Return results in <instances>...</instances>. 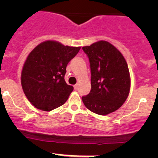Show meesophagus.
Returning a JSON list of instances; mask_svg holds the SVG:
<instances>
[{"mask_svg": "<svg viewBox=\"0 0 158 158\" xmlns=\"http://www.w3.org/2000/svg\"><path fill=\"white\" fill-rule=\"evenodd\" d=\"M78 89H79V84H76L74 85V89L75 90H78Z\"/></svg>", "mask_w": 158, "mask_h": 158, "instance_id": "1", "label": "esophagus"}]
</instances>
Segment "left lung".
Here are the masks:
<instances>
[{"mask_svg":"<svg viewBox=\"0 0 158 158\" xmlns=\"http://www.w3.org/2000/svg\"><path fill=\"white\" fill-rule=\"evenodd\" d=\"M91 69V91L82 99L87 109L106 115L118 109L130 91V74L126 61L113 45L98 41L82 47Z\"/></svg>","mask_w":158,"mask_h":158,"instance_id":"8db88e82","label":"left lung"}]
</instances>
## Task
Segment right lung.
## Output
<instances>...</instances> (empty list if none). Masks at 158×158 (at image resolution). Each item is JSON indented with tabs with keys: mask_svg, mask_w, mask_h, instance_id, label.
Listing matches in <instances>:
<instances>
[{
	"mask_svg": "<svg viewBox=\"0 0 158 158\" xmlns=\"http://www.w3.org/2000/svg\"><path fill=\"white\" fill-rule=\"evenodd\" d=\"M80 48L47 40L30 52L22 69L21 85L34 107L51 111L66 102L73 90L64 79L66 66Z\"/></svg>",
	"mask_w": 158,
	"mask_h": 158,
	"instance_id": "1",
	"label": "right lung"
}]
</instances>
